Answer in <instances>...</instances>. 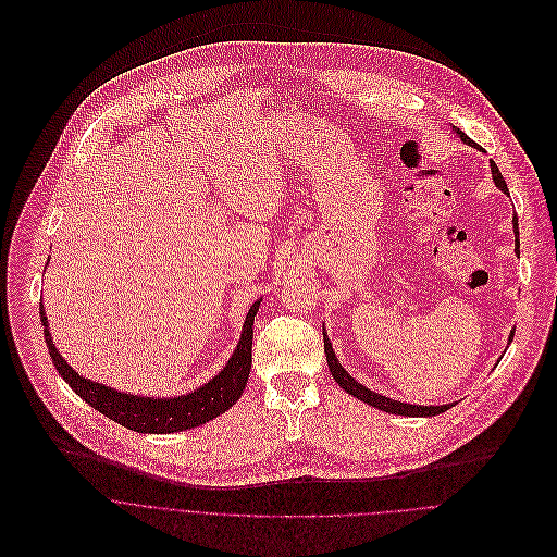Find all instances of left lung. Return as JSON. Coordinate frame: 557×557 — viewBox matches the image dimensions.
<instances>
[{"instance_id": "8db88e82", "label": "left lung", "mask_w": 557, "mask_h": 557, "mask_svg": "<svg viewBox=\"0 0 557 557\" xmlns=\"http://www.w3.org/2000/svg\"><path fill=\"white\" fill-rule=\"evenodd\" d=\"M457 134H459V138H461L463 143L476 147L461 129H457ZM492 175H494L496 186H498L503 193L509 195L507 184H505V180H503V175H500V171H498V166H496L494 162H492ZM513 231H516V246L520 248V242H518V219H516V216H513ZM322 341H324L326 364H329V371H331L333 380H336V382L341 384V388H345L349 395L362 399L364 404H369V406H373V408H380V410H384V412H391V414H406V417H432V414H441V412H446L448 408H453V404H446V406H412V404H401V401H395V399H388V397H384V395H377V393L369 391L367 386L358 384V382L343 369V364L338 362L336 354H333V349H331V343H329V338H326V333H322ZM509 341H511V338H509Z\"/></svg>"}]
</instances>
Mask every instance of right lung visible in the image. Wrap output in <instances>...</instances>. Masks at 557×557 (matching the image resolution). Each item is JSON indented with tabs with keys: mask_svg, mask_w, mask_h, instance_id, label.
I'll use <instances>...</instances> for the list:
<instances>
[{
	"mask_svg": "<svg viewBox=\"0 0 557 557\" xmlns=\"http://www.w3.org/2000/svg\"><path fill=\"white\" fill-rule=\"evenodd\" d=\"M39 309H41L39 311L41 322L46 326V331H44L46 345H48L50 358H52L59 375L91 408H96L111 421H116L129 430L166 434V432H180V430L201 425V423L219 417L221 412H226L231 406H235L248 384L250 367H252V326H255L259 300L250 307V311L246 315L242 341H239L233 358L228 360L226 369L221 371L216 377H212L208 384H203L201 388H197L188 395L175 397V399L136 397V395L119 393L114 388H107L102 384L81 377L76 371L70 369V364L54 349L50 331H48V318H46L44 305Z\"/></svg>",
	"mask_w": 557,
	"mask_h": 557,
	"instance_id": "obj_1",
	"label": "right lung"
}]
</instances>
